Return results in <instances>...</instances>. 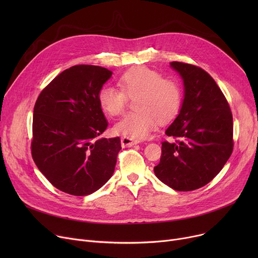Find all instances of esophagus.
I'll return each mask as SVG.
<instances>
[{
    "instance_id": "1",
    "label": "esophagus",
    "mask_w": 258,
    "mask_h": 258,
    "mask_svg": "<svg viewBox=\"0 0 258 258\" xmlns=\"http://www.w3.org/2000/svg\"><path fill=\"white\" fill-rule=\"evenodd\" d=\"M137 140H134V139H131V138H127V137H122L121 138V144L123 146H127V147H131L133 146L134 144H137Z\"/></svg>"
}]
</instances>
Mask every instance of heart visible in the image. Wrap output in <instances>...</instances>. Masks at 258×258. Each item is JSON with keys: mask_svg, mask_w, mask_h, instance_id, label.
Returning a JSON list of instances; mask_svg holds the SVG:
<instances>
[{"mask_svg": "<svg viewBox=\"0 0 258 258\" xmlns=\"http://www.w3.org/2000/svg\"><path fill=\"white\" fill-rule=\"evenodd\" d=\"M118 86L120 89L103 86L97 98L105 114L116 116L123 111L127 97L137 96L134 99V107L137 111L124 114L114 125V131L122 136L135 140L144 139L157 127L159 121L167 123L181 111V85L151 68H130L119 76Z\"/></svg>", "mask_w": 258, "mask_h": 258, "instance_id": "heart-1", "label": "heart"}]
</instances>
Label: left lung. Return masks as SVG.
<instances>
[{"instance_id":"8db88e82","label":"left lung","mask_w":258,"mask_h":258,"mask_svg":"<svg viewBox=\"0 0 258 258\" xmlns=\"http://www.w3.org/2000/svg\"><path fill=\"white\" fill-rule=\"evenodd\" d=\"M170 66L182 76L185 97L180 114L165 134L174 142H162L157 178L178 191L208 184L233 151V118L225 95L202 68L180 61Z\"/></svg>"}]
</instances>
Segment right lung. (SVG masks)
<instances>
[{
	"mask_svg": "<svg viewBox=\"0 0 258 258\" xmlns=\"http://www.w3.org/2000/svg\"><path fill=\"white\" fill-rule=\"evenodd\" d=\"M112 71L92 64L64 70L40 92L33 110L31 155L59 190L88 196L115 170L119 137L98 139L107 127L98 92Z\"/></svg>",
	"mask_w": 258,
	"mask_h": 258,
	"instance_id": "obj_1",
	"label": "right lung"
}]
</instances>
